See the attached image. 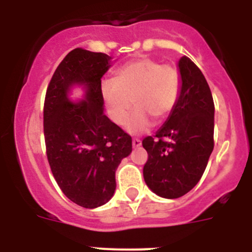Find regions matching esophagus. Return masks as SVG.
Wrapping results in <instances>:
<instances>
[{
  "label": "esophagus",
  "instance_id": "esophagus-1",
  "mask_svg": "<svg viewBox=\"0 0 252 252\" xmlns=\"http://www.w3.org/2000/svg\"><path fill=\"white\" fill-rule=\"evenodd\" d=\"M132 146H133V148H140V146H141V140H140V139H132Z\"/></svg>",
  "mask_w": 252,
  "mask_h": 252
}]
</instances>
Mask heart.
<instances>
[{
    "label": "heart",
    "mask_w": 252,
    "mask_h": 252,
    "mask_svg": "<svg viewBox=\"0 0 252 252\" xmlns=\"http://www.w3.org/2000/svg\"><path fill=\"white\" fill-rule=\"evenodd\" d=\"M179 72L151 58H139L116 69L112 79L101 83V93L110 119L124 125L131 107L136 106L126 125L132 135L145 132L154 119L161 122L174 110L180 94Z\"/></svg>",
    "instance_id": "heart-1"
}]
</instances>
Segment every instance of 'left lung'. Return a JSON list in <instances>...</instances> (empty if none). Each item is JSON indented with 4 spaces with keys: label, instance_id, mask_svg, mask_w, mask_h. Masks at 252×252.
I'll use <instances>...</instances> for the list:
<instances>
[{
    "label": "left lung",
    "instance_id": "left-lung-1",
    "mask_svg": "<svg viewBox=\"0 0 252 252\" xmlns=\"http://www.w3.org/2000/svg\"><path fill=\"white\" fill-rule=\"evenodd\" d=\"M178 69L182 87L174 110L155 136L142 140L146 186L168 199L194 188L215 146V103L206 78L188 57L180 58Z\"/></svg>",
    "mask_w": 252,
    "mask_h": 252
}]
</instances>
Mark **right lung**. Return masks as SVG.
I'll return each instance as SVG.
<instances>
[{
  "mask_svg": "<svg viewBox=\"0 0 252 252\" xmlns=\"http://www.w3.org/2000/svg\"><path fill=\"white\" fill-rule=\"evenodd\" d=\"M111 59L77 48L53 74L44 104V136L51 173L62 192L84 208L103 206L113 197L116 170L132 151L130 135L103 113L101 78ZM74 85L85 97L72 101Z\"/></svg>",
  "mask_w": 252,
  "mask_h": 252,
  "instance_id": "add662e5",
  "label": "right lung"
}]
</instances>
